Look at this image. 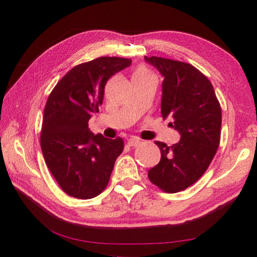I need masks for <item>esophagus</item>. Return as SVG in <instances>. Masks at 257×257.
Returning a JSON list of instances; mask_svg holds the SVG:
<instances>
[{
	"label": "esophagus",
	"instance_id": "34e87169",
	"mask_svg": "<svg viewBox=\"0 0 257 257\" xmlns=\"http://www.w3.org/2000/svg\"><path fill=\"white\" fill-rule=\"evenodd\" d=\"M139 144H141V141H139L138 138L136 137H132L128 139V145L129 146H138Z\"/></svg>",
	"mask_w": 257,
	"mask_h": 257
}]
</instances>
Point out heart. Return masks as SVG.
I'll return each mask as SVG.
<instances>
[{
	"mask_svg": "<svg viewBox=\"0 0 257 257\" xmlns=\"http://www.w3.org/2000/svg\"><path fill=\"white\" fill-rule=\"evenodd\" d=\"M134 76H143V77H144V76H151V75H150V72L147 71L145 68H139L138 70L135 72Z\"/></svg>",
	"mask_w": 257,
	"mask_h": 257,
	"instance_id": "1",
	"label": "heart"
}]
</instances>
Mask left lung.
Here are the masks:
<instances>
[{"instance_id":"left-lung-1","label":"left lung","mask_w":257,"mask_h":257,"mask_svg":"<svg viewBox=\"0 0 257 257\" xmlns=\"http://www.w3.org/2000/svg\"><path fill=\"white\" fill-rule=\"evenodd\" d=\"M163 76L161 113L180 134V141L168 146L156 142L161 160L149 170L154 185L177 193L195 184L210 165L220 144L221 106L211 81L189 63L158 56H145Z\"/></svg>"}]
</instances>
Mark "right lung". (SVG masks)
<instances>
[{"label":"right lung","mask_w":257,"mask_h":257,"mask_svg":"<svg viewBox=\"0 0 257 257\" xmlns=\"http://www.w3.org/2000/svg\"><path fill=\"white\" fill-rule=\"evenodd\" d=\"M132 60L102 56L76 66L47 98L41 147L47 168L69 196L89 199L107 186L122 138L94 135L88 121L102 105L106 81Z\"/></svg>","instance_id":"1"}]
</instances>
